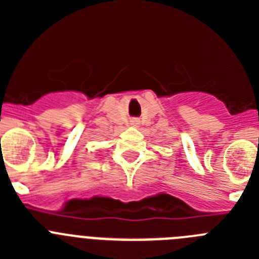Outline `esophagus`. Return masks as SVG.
<instances>
[{
	"label": "esophagus",
	"instance_id": "obj_1",
	"mask_svg": "<svg viewBox=\"0 0 259 259\" xmlns=\"http://www.w3.org/2000/svg\"><path fill=\"white\" fill-rule=\"evenodd\" d=\"M132 124H134V125L139 124V123H137V120H136V119H134V120H132Z\"/></svg>",
	"mask_w": 259,
	"mask_h": 259
}]
</instances>
